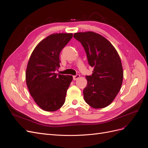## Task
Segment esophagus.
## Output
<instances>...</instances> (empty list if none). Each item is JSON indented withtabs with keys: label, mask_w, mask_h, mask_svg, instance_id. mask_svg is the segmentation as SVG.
Instances as JSON below:
<instances>
[{
	"label": "esophagus",
	"mask_w": 148,
	"mask_h": 148,
	"mask_svg": "<svg viewBox=\"0 0 148 148\" xmlns=\"http://www.w3.org/2000/svg\"><path fill=\"white\" fill-rule=\"evenodd\" d=\"M79 77H80V75H79V74H77V75H76L73 76V80H77V79H78L79 78Z\"/></svg>",
	"instance_id": "obj_1"
}]
</instances>
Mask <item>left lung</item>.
<instances>
[{
	"label": "left lung",
	"mask_w": 148,
	"mask_h": 148,
	"mask_svg": "<svg viewBox=\"0 0 148 148\" xmlns=\"http://www.w3.org/2000/svg\"><path fill=\"white\" fill-rule=\"evenodd\" d=\"M73 37L82 44L88 64L94 68L92 75L86 76L84 101L93 108H104L114 101L122 84L123 72L119 53L101 34L88 31L75 33Z\"/></svg>",
	"instance_id": "left-lung-1"
}]
</instances>
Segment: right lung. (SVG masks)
<instances>
[{
	"mask_svg": "<svg viewBox=\"0 0 148 148\" xmlns=\"http://www.w3.org/2000/svg\"><path fill=\"white\" fill-rule=\"evenodd\" d=\"M72 37V33L51 34L38 44L29 58L26 84L34 101L44 110H57L65 101L73 77L56 71L60 66V53Z\"/></svg>",
	"mask_w": 148,
	"mask_h": 148,
	"instance_id": "obj_1",
	"label": "right lung"
}]
</instances>
